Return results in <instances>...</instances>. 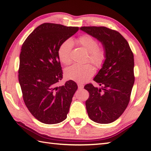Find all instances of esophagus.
<instances>
[{
	"label": "esophagus",
	"mask_w": 151,
	"mask_h": 151,
	"mask_svg": "<svg viewBox=\"0 0 151 151\" xmlns=\"http://www.w3.org/2000/svg\"><path fill=\"white\" fill-rule=\"evenodd\" d=\"M78 89H82L83 88H84V84H82V83H78Z\"/></svg>",
	"instance_id": "obj_1"
}]
</instances>
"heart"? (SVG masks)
I'll return each instance as SVG.
<instances>
[{"mask_svg":"<svg viewBox=\"0 0 151 151\" xmlns=\"http://www.w3.org/2000/svg\"><path fill=\"white\" fill-rule=\"evenodd\" d=\"M77 43L88 52V62H90L97 67L101 68L106 60V50L103 47L98 46V42L93 37L89 35H83L76 40ZM73 41L68 39L61 43L58 50V56L60 62L65 65L71 63V50ZM95 68L90 63L74 64L65 70V75L69 79L84 82L91 78L95 73Z\"/></svg>","mask_w":151,"mask_h":151,"instance_id":"obj_1","label":"heart"}]
</instances>
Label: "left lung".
Listing matches in <instances>:
<instances>
[{
	"label": "left lung",
	"mask_w": 151,
	"mask_h": 151,
	"mask_svg": "<svg viewBox=\"0 0 151 151\" xmlns=\"http://www.w3.org/2000/svg\"><path fill=\"white\" fill-rule=\"evenodd\" d=\"M81 30L96 38L106 50V60L93 81L100 87L86 84L89 117L108 124L123 114L129 103L134 86V54L127 41L117 31L105 27H82Z\"/></svg>",
	"instance_id": "obj_1"
}]
</instances>
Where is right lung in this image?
I'll use <instances>...</instances> for the list:
<instances>
[{
  "instance_id": "add662e5",
  "label": "right lung",
  "mask_w": 151,
  "mask_h": 151,
  "mask_svg": "<svg viewBox=\"0 0 151 151\" xmlns=\"http://www.w3.org/2000/svg\"><path fill=\"white\" fill-rule=\"evenodd\" d=\"M78 29L46 22L37 27L22 45L18 73L22 98L32 115L43 123L56 124L67 118L78 86L71 80L57 86L63 78L58 50Z\"/></svg>"
}]
</instances>
